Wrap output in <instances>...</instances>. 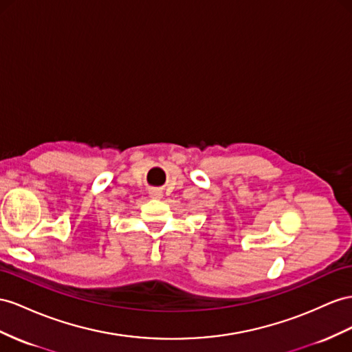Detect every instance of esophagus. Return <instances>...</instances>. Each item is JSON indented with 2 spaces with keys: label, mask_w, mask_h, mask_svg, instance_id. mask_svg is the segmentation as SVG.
Segmentation results:
<instances>
[{
  "label": "esophagus",
  "mask_w": 352,
  "mask_h": 352,
  "mask_svg": "<svg viewBox=\"0 0 352 352\" xmlns=\"http://www.w3.org/2000/svg\"><path fill=\"white\" fill-rule=\"evenodd\" d=\"M148 195H150V197H155V199H160V197L164 196L160 190H157V188H151V190L148 192Z\"/></svg>",
  "instance_id": "obj_1"
}]
</instances>
